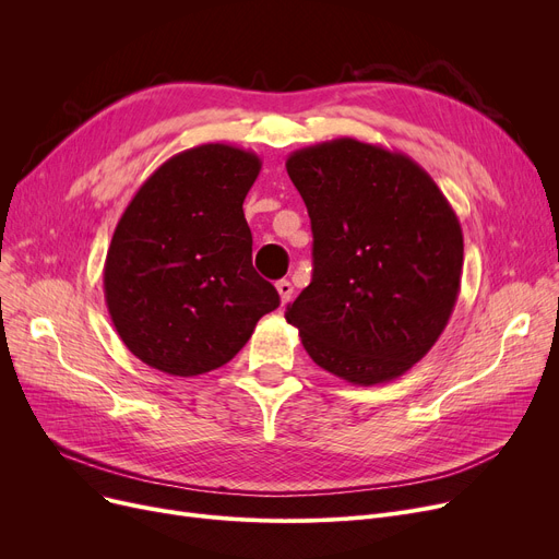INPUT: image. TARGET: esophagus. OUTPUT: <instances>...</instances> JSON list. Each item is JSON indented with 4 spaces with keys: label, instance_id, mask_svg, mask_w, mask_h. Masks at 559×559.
I'll list each match as a JSON object with an SVG mask.
<instances>
[{
    "label": "esophagus",
    "instance_id": "34e87169",
    "mask_svg": "<svg viewBox=\"0 0 559 559\" xmlns=\"http://www.w3.org/2000/svg\"><path fill=\"white\" fill-rule=\"evenodd\" d=\"M276 289H278V297H281V304H283V306L292 299V292H295V287H292L289 281H278V283H276Z\"/></svg>",
    "mask_w": 559,
    "mask_h": 559
}]
</instances>
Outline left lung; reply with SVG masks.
Returning a JSON list of instances; mask_svg holds the SVG:
<instances>
[{
  "label": "left lung",
  "instance_id": "left-lung-1",
  "mask_svg": "<svg viewBox=\"0 0 559 559\" xmlns=\"http://www.w3.org/2000/svg\"><path fill=\"white\" fill-rule=\"evenodd\" d=\"M312 224V281L285 310L308 356L354 385L413 369L460 295L462 226L430 174L401 152L337 138L287 156Z\"/></svg>",
  "mask_w": 559,
  "mask_h": 559
}]
</instances>
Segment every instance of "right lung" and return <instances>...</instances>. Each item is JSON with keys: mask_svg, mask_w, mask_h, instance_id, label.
<instances>
[{"mask_svg": "<svg viewBox=\"0 0 559 559\" xmlns=\"http://www.w3.org/2000/svg\"><path fill=\"white\" fill-rule=\"evenodd\" d=\"M262 160L209 142L165 160L115 226L104 297L131 354L169 376L226 365L258 319L278 308L272 283L251 264L242 203Z\"/></svg>", "mask_w": 559, "mask_h": 559, "instance_id": "right-lung-1", "label": "right lung"}]
</instances>
